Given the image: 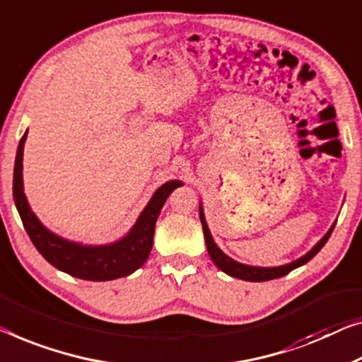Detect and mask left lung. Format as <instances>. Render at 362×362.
Listing matches in <instances>:
<instances>
[{
    "mask_svg": "<svg viewBox=\"0 0 362 362\" xmlns=\"http://www.w3.org/2000/svg\"><path fill=\"white\" fill-rule=\"evenodd\" d=\"M199 219H202L204 242H206V249H208V253H209V257H211L214 265L218 267L219 269H223L224 273H228L229 276L245 279V281H268V279H276V278L286 276V274H288L289 272H293V269H296L298 267H302L304 263L312 260V258H314L317 253L320 252L322 247L327 244V240L330 239V235L333 233V228H335V224H333L330 230H328V233L323 235V239L319 242V244H317L309 253H305L304 257H300L299 260L291 262V263H288V265H283V267L260 268V267L242 265V263L233 260V258H229L228 255H226V253L219 250V247L214 244L213 237H211V234H209V229H208L206 221H204V214H203L202 206H199Z\"/></svg>",
    "mask_w": 362,
    "mask_h": 362,
    "instance_id": "left-lung-1",
    "label": "left lung"
}]
</instances>
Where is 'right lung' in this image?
Instances as JSON below:
<instances>
[{"label":"right lung","instance_id":"obj_1","mask_svg":"<svg viewBox=\"0 0 362 362\" xmlns=\"http://www.w3.org/2000/svg\"><path fill=\"white\" fill-rule=\"evenodd\" d=\"M25 138L27 132L21 138L18 154H16L13 197L25 233L29 234L32 244L40 252V255L62 272L79 279H89V281H110V279L128 276L141 267L153 249L154 228L160 209L172 190L183 183L179 180L164 183L139 214L133 229L122 240L99 247L81 245L52 234L32 213L23 187V151Z\"/></svg>","mask_w":362,"mask_h":362}]
</instances>
